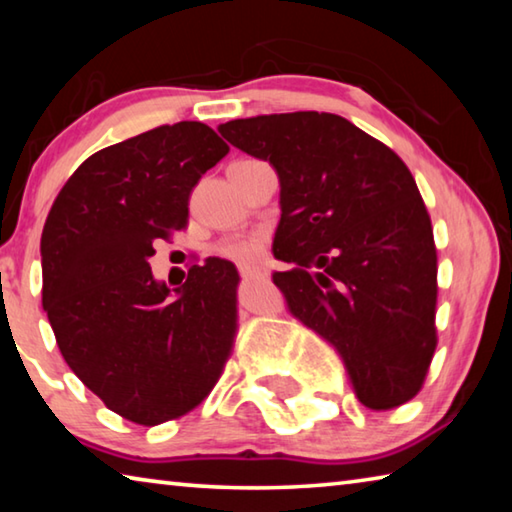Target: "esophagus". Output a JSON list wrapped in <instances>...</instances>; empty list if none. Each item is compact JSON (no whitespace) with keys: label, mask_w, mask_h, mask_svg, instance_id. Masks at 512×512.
I'll return each mask as SVG.
<instances>
[{"label":"esophagus","mask_w":512,"mask_h":512,"mask_svg":"<svg viewBox=\"0 0 512 512\" xmlns=\"http://www.w3.org/2000/svg\"><path fill=\"white\" fill-rule=\"evenodd\" d=\"M237 268H239V273H241V275H244V277H248V275H255V273H259V266H255V264H239Z\"/></svg>","instance_id":"obj_1"}]
</instances>
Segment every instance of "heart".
<instances>
[{
    "label": "heart",
    "instance_id": "obj_1",
    "mask_svg": "<svg viewBox=\"0 0 512 512\" xmlns=\"http://www.w3.org/2000/svg\"><path fill=\"white\" fill-rule=\"evenodd\" d=\"M266 241L262 235H246V237H232L221 244V255L235 262H255L262 257Z\"/></svg>",
    "mask_w": 512,
    "mask_h": 512
}]
</instances>
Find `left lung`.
<instances>
[{
  "label": "left lung",
  "mask_w": 512,
  "mask_h": 512,
  "mask_svg": "<svg viewBox=\"0 0 512 512\" xmlns=\"http://www.w3.org/2000/svg\"><path fill=\"white\" fill-rule=\"evenodd\" d=\"M280 178L275 287L302 325L334 345L354 395L388 411L413 400L436 352L438 255L400 155L332 112L219 126Z\"/></svg>",
  "instance_id": "obj_1"
}]
</instances>
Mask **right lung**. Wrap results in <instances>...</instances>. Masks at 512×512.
<instances>
[{"instance_id":"1","label":"right lung","mask_w":512,"mask_h":512,"mask_svg":"<svg viewBox=\"0 0 512 512\" xmlns=\"http://www.w3.org/2000/svg\"><path fill=\"white\" fill-rule=\"evenodd\" d=\"M228 151L201 121L112 144L69 176L42 230V307L60 354L110 411L144 427L196 409L235 343V264L189 266L173 296L149 264Z\"/></svg>"}]
</instances>
